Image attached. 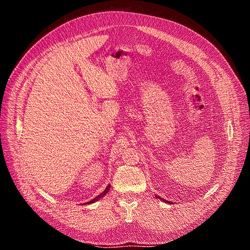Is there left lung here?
Returning <instances> with one entry per match:
<instances>
[{
  "mask_svg": "<svg viewBox=\"0 0 250 250\" xmlns=\"http://www.w3.org/2000/svg\"><path fill=\"white\" fill-rule=\"evenodd\" d=\"M159 199H161V200H163V201H165V203H168V204H171V201H167L166 199H164V198H162V197H160V196H157Z\"/></svg>",
  "mask_w": 250,
  "mask_h": 250,
  "instance_id": "1",
  "label": "left lung"
}]
</instances>
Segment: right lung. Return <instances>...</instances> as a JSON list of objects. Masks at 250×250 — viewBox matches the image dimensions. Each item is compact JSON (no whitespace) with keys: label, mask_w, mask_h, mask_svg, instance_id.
Here are the masks:
<instances>
[{"label":"right lung","mask_w":250,"mask_h":250,"mask_svg":"<svg viewBox=\"0 0 250 250\" xmlns=\"http://www.w3.org/2000/svg\"><path fill=\"white\" fill-rule=\"evenodd\" d=\"M110 187H111V185H108V186L106 187V189H104V192H102L100 195H98V196H96L95 198H93L92 200H90V201H87V203H86V205H89V204H92V203H94V201H96V200H99V199H100L101 197H103L104 195H106V194H107V193L109 192V190H110Z\"/></svg>","instance_id":"right-lung-1"}]
</instances>
